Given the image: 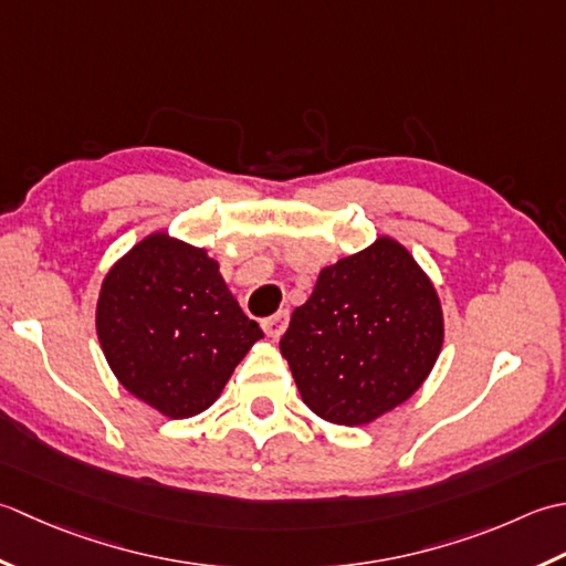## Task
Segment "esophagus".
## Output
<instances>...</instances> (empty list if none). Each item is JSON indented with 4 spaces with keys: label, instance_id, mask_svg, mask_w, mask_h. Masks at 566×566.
<instances>
[{
    "label": "esophagus",
    "instance_id": "34e87169",
    "mask_svg": "<svg viewBox=\"0 0 566 566\" xmlns=\"http://www.w3.org/2000/svg\"><path fill=\"white\" fill-rule=\"evenodd\" d=\"M285 327H287V310H281V313H275L273 317L263 319V332H266L271 339H281Z\"/></svg>",
    "mask_w": 566,
    "mask_h": 566
}]
</instances>
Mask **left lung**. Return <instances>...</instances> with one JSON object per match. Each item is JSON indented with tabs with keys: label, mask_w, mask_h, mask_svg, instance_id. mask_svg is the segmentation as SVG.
Masks as SVG:
<instances>
[{
	"label": "left lung",
	"mask_w": 566,
	"mask_h": 566,
	"mask_svg": "<svg viewBox=\"0 0 566 566\" xmlns=\"http://www.w3.org/2000/svg\"><path fill=\"white\" fill-rule=\"evenodd\" d=\"M444 342L442 305L412 253L390 237L322 269L281 339L305 406L368 424L406 402Z\"/></svg>",
	"instance_id": "1"
}]
</instances>
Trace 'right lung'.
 <instances>
[{"label": "right lung", "instance_id": "1", "mask_svg": "<svg viewBox=\"0 0 566 566\" xmlns=\"http://www.w3.org/2000/svg\"><path fill=\"white\" fill-rule=\"evenodd\" d=\"M95 322L119 384L172 420L210 408L263 337L219 263L166 232L148 234L109 269Z\"/></svg>", "mask_w": 566, "mask_h": 566}]
</instances>
